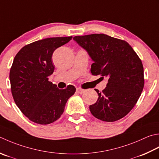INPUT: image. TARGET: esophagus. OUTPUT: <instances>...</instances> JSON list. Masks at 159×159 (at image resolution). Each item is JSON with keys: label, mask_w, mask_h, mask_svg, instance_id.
Wrapping results in <instances>:
<instances>
[{"label": "esophagus", "mask_w": 159, "mask_h": 159, "mask_svg": "<svg viewBox=\"0 0 159 159\" xmlns=\"http://www.w3.org/2000/svg\"><path fill=\"white\" fill-rule=\"evenodd\" d=\"M84 92H85V90L81 88H76V92L79 93V94H83Z\"/></svg>", "instance_id": "esophagus-1"}]
</instances>
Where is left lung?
I'll return each instance as SVG.
<instances>
[{"mask_svg": "<svg viewBox=\"0 0 159 159\" xmlns=\"http://www.w3.org/2000/svg\"><path fill=\"white\" fill-rule=\"evenodd\" d=\"M73 39L94 61L92 75L108 78L102 92L95 89L98 98L89 106L92 114L106 122L125 116L134 107L144 87L141 59L128 43L106 34L74 36Z\"/></svg>", "mask_w": 159, "mask_h": 159, "instance_id": "1", "label": "left lung"}]
</instances>
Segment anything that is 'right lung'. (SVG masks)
Returning <instances> with one entry per match:
<instances>
[{"label":"right lung","mask_w":159,"mask_h":159,"mask_svg":"<svg viewBox=\"0 0 159 159\" xmlns=\"http://www.w3.org/2000/svg\"><path fill=\"white\" fill-rule=\"evenodd\" d=\"M71 38L37 40L24 46L14 57L9 72L11 94L22 113L32 122L47 125L58 119L76 92L73 85L61 89L48 80L55 68L53 53Z\"/></svg>","instance_id":"add662e5"}]
</instances>
